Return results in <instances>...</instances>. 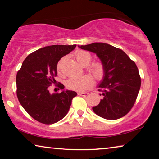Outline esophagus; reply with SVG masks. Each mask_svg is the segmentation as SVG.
<instances>
[{"mask_svg": "<svg viewBox=\"0 0 159 159\" xmlns=\"http://www.w3.org/2000/svg\"><path fill=\"white\" fill-rule=\"evenodd\" d=\"M78 95H80V96H82V97H87L88 95H89V93L85 92V93H78Z\"/></svg>", "mask_w": 159, "mask_h": 159, "instance_id": "obj_1", "label": "esophagus"}]
</instances>
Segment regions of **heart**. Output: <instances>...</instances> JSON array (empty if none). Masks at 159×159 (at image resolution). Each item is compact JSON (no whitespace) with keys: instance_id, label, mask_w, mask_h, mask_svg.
<instances>
[{"instance_id":"heart-1","label":"heart","mask_w":159,"mask_h":159,"mask_svg":"<svg viewBox=\"0 0 159 159\" xmlns=\"http://www.w3.org/2000/svg\"><path fill=\"white\" fill-rule=\"evenodd\" d=\"M78 62L83 66H87L92 60L93 56L85 50H79L75 54ZM64 58L58 61L57 69L59 73H61L63 69ZM88 71L97 79H100L104 72V64L101 61H94L88 67ZM93 79L90 75H84L82 76H74L70 78L66 81V87L70 90L76 91H84L88 90L93 84Z\"/></svg>"}]
</instances>
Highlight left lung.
Here are the masks:
<instances>
[{"mask_svg":"<svg viewBox=\"0 0 159 159\" xmlns=\"http://www.w3.org/2000/svg\"><path fill=\"white\" fill-rule=\"evenodd\" d=\"M95 53L104 64L103 80L98 85L103 98L93 107L97 115L116 120L133 108L141 86V78L134 61L122 50L104 43L79 46Z\"/></svg>","mask_w":159,"mask_h":159,"instance_id":"left-lung-1","label":"left lung"}]
</instances>
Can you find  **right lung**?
Segmentation results:
<instances>
[{
  "instance_id": "obj_1",
  "label": "right lung",
  "mask_w": 159,
  "mask_h": 159,
  "mask_svg": "<svg viewBox=\"0 0 159 159\" xmlns=\"http://www.w3.org/2000/svg\"><path fill=\"white\" fill-rule=\"evenodd\" d=\"M76 45H54L42 48L29 55L19 70L16 83L17 95L26 111L43 124H53L65 116L77 93L62 90L50 94L48 88L55 81L58 61ZM57 87L64 86L59 83Z\"/></svg>"
}]
</instances>
